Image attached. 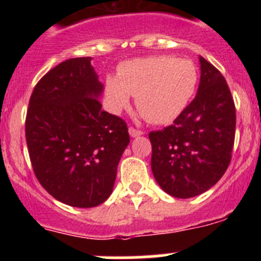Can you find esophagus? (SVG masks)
<instances>
[{"label": "esophagus", "instance_id": "obj_1", "mask_svg": "<svg viewBox=\"0 0 261 261\" xmlns=\"http://www.w3.org/2000/svg\"><path fill=\"white\" fill-rule=\"evenodd\" d=\"M128 133H130V135L133 136V138H136V136L143 135V131L138 130V128H135V127H128Z\"/></svg>", "mask_w": 261, "mask_h": 261}]
</instances>
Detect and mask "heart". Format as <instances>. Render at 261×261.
I'll list each match as a JSON object with an SVG mask.
<instances>
[{"instance_id": "b5f03b06", "label": "heart", "mask_w": 261, "mask_h": 261, "mask_svg": "<svg viewBox=\"0 0 261 261\" xmlns=\"http://www.w3.org/2000/svg\"><path fill=\"white\" fill-rule=\"evenodd\" d=\"M198 70L187 59L170 55L136 58L117 67V75L105 80L110 111L118 114L136 96L140 112L155 123L173 122L196 93Z\"/></svg>"}]
</instances>
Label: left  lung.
Listing matches in <instances>:
<instances>
[{
  "label": "left lung",
  "instance_id": "8db88e82",
  "mask_svg": "<svg viewBox=\"0 0 261 261\" xmlns=\"http://www.w3.org/2000/svg\"><path fill=\"white\" fill-rule=\"evenodd\" d=\"M197 96L173 125L149 134L151 170L160 188L177 198L208 191L231 162L236 110L220 70L199 57Z\"/></svg>",
  "mask_w": 261,
  "mask_h": 261
}]
</instances>
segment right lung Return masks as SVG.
Wrapping results in <instances>:
<instances>
[{
	"instance_id": "add662e5",
	"label": "right lung",
	"mask_w": 261,
	"mask_h": 261,
	"mask_svg": "<svg viewBox=\"0 0 261 261\" xmlns=\"http://www.w3.org/2000/svg\"><path fill=\"white\" fill-rule=\"evenodd\" d=\"M92 58H72L34 88L25 135L34 173L55 199L91 208L112 193L117 165L130 143L122 118L102 111L103 84Z\"/></svg>"
}]
</instances>
